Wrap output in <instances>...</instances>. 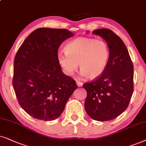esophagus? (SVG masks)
Here are the masks:
<instances>
[{
    "label": "esophagus",
    "mask_w": 146,
    "mask_h": 146,
    "mask_svg": "<svg viewBox=\"0 0 146 146\" xmlns=\"http://www.w3.org/2000/svg\"><path fill=\"white\" fill-rule=\"evenodd\" d=\"M77 85L78 87H81L83 85V83L81 82V81H77Z\"/></svg>",
    "instance_id": "obj_1"
}]
</instances>
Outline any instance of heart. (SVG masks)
Masks as SVG:
<instances>
[{
    "mask_svg": "<svg viewBox=\"0 0 146 146\" xmlns=\"http://www.w3.org/2000/svg\"><path fill=\"white\" fill-rule=\"evenodd\" d=\"M65 52L57 54V61L63 73L71 76L79 68L81 75L89 79L102 76L110 59L108 44L103 39L79 37L71 40L65 46Z\"/></svg>",
    "mask_w": 146,
    "mask_h": 146,
    "instance_id": "heart-1",
    "label": "heart"
}]
</instances>
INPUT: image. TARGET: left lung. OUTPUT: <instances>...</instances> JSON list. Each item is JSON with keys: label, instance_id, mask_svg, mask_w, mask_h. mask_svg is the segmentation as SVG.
<instances>
[{"label": "left lung", "instance_id": "8db88e82", "mask_svg": "<svg viewBox=\"0 0 146 146\" xmlns=\"http://www.w3.org/2000/svg\"><path fill=\"white\" fill-rule=\"evenodd\" d=\"M93 34L104 38L110 50L106 71L94 81L83 84L87 91L85 109L97 121H110L127 109L133 91V65L119 36L112 31L99 29Z\"/></svg>", "mask_w": 146, "mask_h": 146}]
</instances>
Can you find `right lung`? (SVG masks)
Returning <instances> with one entry per match:
<instances>
[{"instance_id": "1", "label": "right lung", "mask_w": 146, "mask_h": 146, "mask_svg": "<svg viewBox=\"0 0 146 146\" xmlns=\"http://www.w3.org/2000/svg\"><path fill=\"white\" fill-rule=\"evenodd\" d=\"M74 35L65 29L39 28L29 35L15 55L13 85L21 108L43 121L59 117L77 88L61 71L57 52Z\"/></svg>"}]
</instances>
